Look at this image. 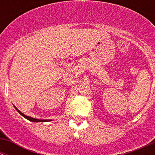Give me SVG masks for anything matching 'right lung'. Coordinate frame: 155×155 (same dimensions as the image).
Instances as JSON below:
<instances>
[{
  "instance_id": "obj_1",
  "label": "right lung",
  "mask_w": 155,
  "mask_h": 155,
  "mask_svg": "<svg viewBox=\"0 0 155 155\" xmlns=\"http://www.w3.org/2000/svg\"><path fill=\"white\" fill-rule=\"evenodd\" d=\"M15 109H16V108H15ZM16 110L18 111V113H19L20 115H21L23 117H25V118H27V119L29 120V121H33V122H40V121H41V122H42V121H48V120H39V119H36V118H31V117L27 116V115H24V114H23V113H21V112H20L19 110H18V109H16Z\"/></svg>"
}]
</instances>
